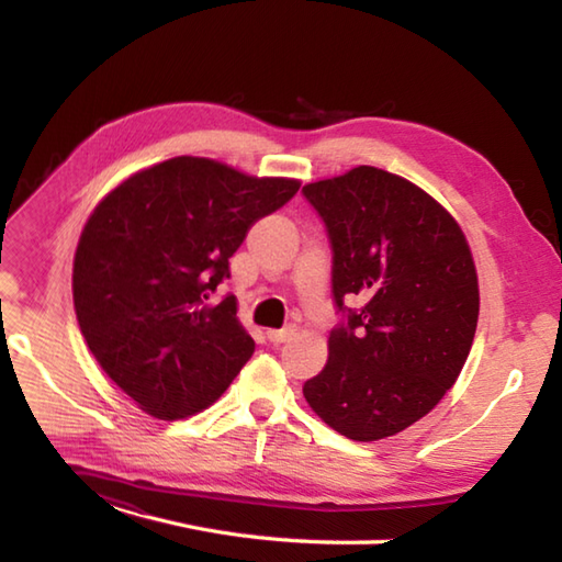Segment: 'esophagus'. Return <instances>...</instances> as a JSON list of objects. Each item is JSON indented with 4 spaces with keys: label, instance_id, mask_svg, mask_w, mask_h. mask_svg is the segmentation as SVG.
<instances>
[{
    "label": "esophagus",
    "instance_id": "esophagus-1",
    "mask_svg": "<svg viewBox=\"0 0 562 562\" xmlns=\"http://www.w3.org/2000/svg\"><path fill=\"white\" fill-rule=\"evenodd\" d=\"M295 335L293 328H281V330H267V339L271 345H283Z\"/></svg>",
    "mask_w": 562,
    "mask_h": 562
}]
</instances>
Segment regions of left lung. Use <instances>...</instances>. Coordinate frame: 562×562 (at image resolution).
<instances>
[{
	"label": "left lung",
	"mask_w": 562,
	"mask_h": 562,
	"mask_svg": "<svg viewBox=\"0 0 562 562\" xmlns=\"http://www.w3.org/2000/svg\"><path fill=\"white\" fill-rule=\"evenodd\" d=\"M333 248L345 316L328 363L302 394L351 440H380L431 413L457 382L479 323V277L464 232L436 199L375 166L302 187ZM351 294L359 311L344 307Z\"/></svg>",
	"instance_id": "obj_1"
}]
</instances>
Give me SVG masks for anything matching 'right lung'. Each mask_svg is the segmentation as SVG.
<instances>
[{"instance_id": "right-lung-1", "label": "right lung", "mask_w": 562, "mask_h": 562, "mask_svg": "<svg viewBox=\"0 0 562 562\" xmlns=\"http://www.w3.org/2000/svg\"><path fill=\"white\" fill-rule=\"evenodd\" d=\"M297 190V180L176 157L131 176L91 213L72 269L79 328L100 368L151 417L209 407L252 356L236 297L211 295L248 229Z\"/></svg>"}]
</instances>
